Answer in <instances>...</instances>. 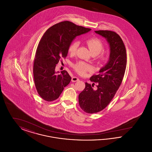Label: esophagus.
<instances>
[{
  "label": "esophagus",
  "instance_id": "34e87169",
  "mask_svg": "<svg viewBox=\"0 0 152 152\" xmlns=\"http://www.w3.org/2000/svg\"><path fill=\"white\" fill-rule=\"evenodd\" d=\"M79 80V79L77 77L74 76V77H73L72 78V82H76V81H77Z\"/></svg>",
  "mask_w": 152,
  "mask_h": 152
}]
</instances>
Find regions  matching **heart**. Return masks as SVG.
I'll list each match as a JSON object with an SVG mask.
<instances>
[{
    "label": "heart",
    "instance_id": "obj_1",
    "mask_svg": "<svg viewBox=\"0 0 152 152\" xmlns=\"http://www.w3.org/2000/svg\"><path fill=\"white\" fill-rule=\"evenodd\" d=\"M86 43L92 55H97L104 50V44L101 40L97 38L92 37L86 40ZM79 42L77 41H74L70 44L68 48V52L71 54H74L77 50ZM100 59L101 60H104L106 59V58L104 55L101 54L100 56ZM73 66L76 72H77L80 75H84L87 71L91 69V66L90 65L82 61L76 63Z\"/></svg>",
    "mask_w": 152,
    "mask_h": 152
}]
</instances>
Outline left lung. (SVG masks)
I'll return each instance as SVG.
<instances>
[{
  "label": "left lung",
  "mask_w": 152,
  "mask_h": 152,
  "mask_svg": "<svg viewBox=\"0 0 152 152\" xmlns=\"http://www.w3.org/2000/svg\"><path fill=\"white\" fill-rule=\"evenodd\" d=\"M104 37L109 45L108 61L94 75L90 80L97 83L91 85L86 83V88L79 95L80 107L88 113L99 112L105 108L112 100L120 86L126 66V49L120 36L116 32L107 30L95 31Z\"/></svg>",
  "instance_id": "obj_1"
}]
</instances>
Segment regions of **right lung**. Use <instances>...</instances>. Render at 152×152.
<instances>
[{"label":"right lung","mask_w":152,"mask_h":152,"mask_svg":"<svg viewBox=\"0 0 152 152\" xmlns=\"http://www.w3.org/2000/svg\"><path fill=\"white\" fill-rule=\"evenodd\" d=\"M91 29L64 21L52 26L44 33L37 46L34 63V78L37 91L47 101L56 100L71 77L66 71L60 74L55 68L61 58H65L68 48L76 36Z\"/></svg>","instance_id":"1"}]
</instances>
